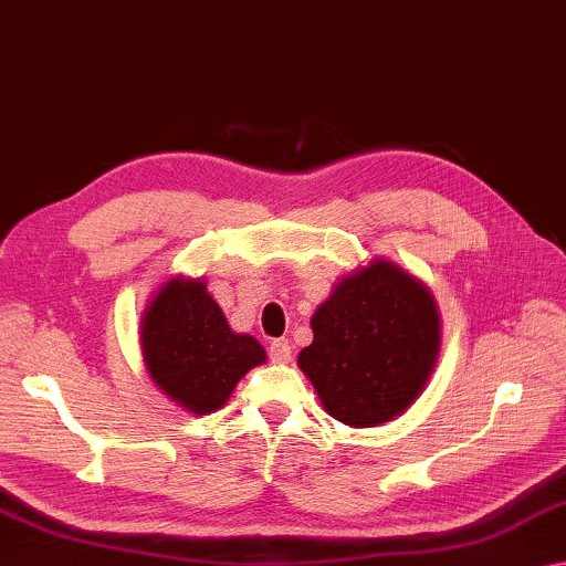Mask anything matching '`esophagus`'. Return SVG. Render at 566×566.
Listing matches in <instances>:
<instances>
[{
	"mask_svg": "<svg viewBox=\"0 0 566 566\" xmlns=\"http://www.w3.org/2000/svg\"><path fill=\"white\" fill-rule=\"evenodd\" d=\"M291 354H293V346L285 342V338H275V342H271V359L275 364H289Z\"/></svg>",
	"mask_w": 566,
	"mask_h": 566,
	"instance_id": "34e87169",
	"label": "esophagus"
}]
</instances>
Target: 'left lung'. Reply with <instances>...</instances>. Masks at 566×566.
<instances>
[{
	"label": "left lung",
	"instance_id": "obj_1",
	"mask_svg": "<svg viewBox=\"0 0 566 566\" xmlns=\"http://www.w3.org/2000/svg\"><path fill=\"white\" fill-rule=\"evenodd\" d=\"M311 328L298 367L324 410L352 428L397 420L428 387L442 344L430 289L385 258L338 277Z\"/></svg>",
	"mask_w": 566,
	"mask_h": 566
}]
</instances>
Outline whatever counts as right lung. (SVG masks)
Instances as JSON below:
<instances>
[{
	"instance_id": "add662e5",
	"label": "right lung",
	"mask_w": 566,
	"mask_h": 566,
	"mask_svg": "<svg viewBox=\"0 0 566 566\" xmlns=\"http://www.w3.org/2000/svg\"><path fill=\"white\" fill-rule=\"evenodd\" d=\"M146 371L171 402L210 415L228 402L250 369L265 364L255 336L232 332L205 277L171 275L142 316Z\"/></svg>"
}]
</instances>
